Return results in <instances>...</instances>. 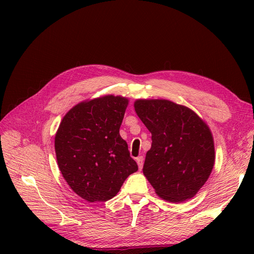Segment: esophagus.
<instances>
[{
  "instance_id": "34e87169",
  "label": "esophagus",
  "mask_w": 254,
  "mask_h": 254,
  "mask_svg": "<svg viewBox=\"0 0 254 254\" xmlns=\"http://www.w3.org/2000/svg\"><path fill=\"white\" fill-rule=\"evenodd\" d=\"M136 163L138 165L139 170H142V168H143V157L142 156H138V157L136 158Z\"/></svg>"
}]
</instances>
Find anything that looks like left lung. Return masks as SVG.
I'll list each match as a JSON object with an SVG mask.
<instances>
[{
	"mask_svg": "<svg viewBox=\"0 0 254 254\" xmlns=\"http://www.w3.org/2000/svg\"><path fill=\"white\" fill-rule=\"evenodd\" d=\"M134 108L152 133L144 176L166 201L193 197L207 181L215 161L207 124L188 107L170 100L138 99Z\"/></svg>",
	"mask_w": 254,
	"mask_h": 254,
	"instance_id": "8db88e82",
	"label": "left lung"
}]
</instances>
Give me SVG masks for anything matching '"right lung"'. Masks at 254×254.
I'll return each instance as SVG.
<instances>
[{"mask_svg": "<svg viewBox=\"0 0 254 254\" xmlns=\"http://www.w3.org/2000/svg\"><path fill=\"white\" fill-rule=\"evenodd\" d=\"M128 100L108 95L73 107L55 139L59 168L67 185L88 202L117 195L138 167L120 136Z\"/></svg>", "mask_w": 254, "mask_h": 254, "instance_id": "right-lung-1", "label": "right lung"}]
</instances>
